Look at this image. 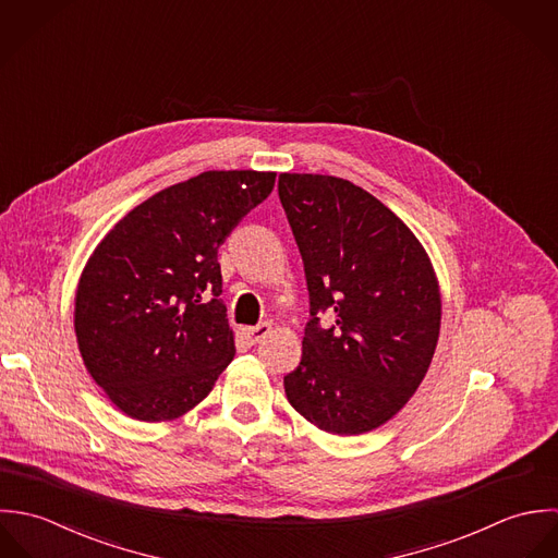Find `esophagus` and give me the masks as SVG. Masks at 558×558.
Listing matches in <instances>:
<instances>
[{"label": "esophagus", "instance_id": "1", "mask_svg": "<svg viewBox=\"0 0 558 558\" xmlns=\"http://www.w3.org/2000/svg\"><path fill=\"white\" fill-rule=\"evenodd\" d=\"M269 332H271V326H269V324H258V326H254V328H245V330H243V335H245L250 344L260 342L265 336H269Z\"/></svg>", "mask_w": 558, "mask_h": 558}]
</instances>
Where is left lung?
I'll list each match as a JSON object with an SVG mask.
<instances>
[{"label":"left lung","instance_id":"8db88e82","mask_svg":"<svg viewBox=\"0 0 558 558\" xmlns=\"http://www.w3.org/2000/svg\"><path fill=\"white\" fill-rule=\"evenodd\" d=\"M295 234L311 315L302 362L284 377L289 403L326 434L388 423L418 390L436 353L442 295L416 234L375 196L328 174L278 179ZM330 310L332 329L316 315Z\"/></svg>","mask_w":558,"mask_h":558}]
</instances>
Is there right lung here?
Wrapping results in <instances>:
<instances>
[{"mask_svg":"<svg viewBox=\"0 0 558 558\" xmlns=\"http://www.w3.org/2000/svg\"><path fill=\"white\" fill-rule=\"evenodd\" d=\"M274 183L276 172H203L131 209L90 254L75 336L88 373L129 418L187 414L234 357L218 250Z\"/></svg>","mask_w":558,"mask_h":558,"instance_id":"right-lung-1","label":"right lung"}]
</instances>
